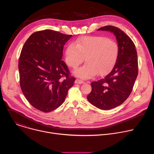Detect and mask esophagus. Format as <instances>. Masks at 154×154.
I'll use <instances>...</instances> for the list:
<instances>
[{"label":"esophagus","instance_id":"obj_1","mask_svg":"<svg viewBox=\"0 0 154 154\" xmlns=\"http://www.w3.org/2000/svg\"><path fill=\"white\" fill-rule=\"evenodd\" d=\"M75 83H77V84H82V83H84V82H83V80H81V79H77L75 80Z\"/></svg>","mask_w":154,"mask_h":154}]
</instances>
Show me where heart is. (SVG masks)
<instances>
[{
    "label": "heart",
    "mask_w": 154,
    "mask_h": 154,
    "mask_svg": "<svg viewBox=\"0 0 154 154\" xmlns=\"http://www.w3.org/2000/svg\"><path fill=\"white\" fill-rule=\"evenodd\" d=\"M119 54V47L113 40L103 36H85L67 46L65 51L66 64L76 69L84 58L86 63L74 71L75 75L88 79L103 75L114 66Z\"/></svg>",
    "instance_id": "1"
}]
</instances>
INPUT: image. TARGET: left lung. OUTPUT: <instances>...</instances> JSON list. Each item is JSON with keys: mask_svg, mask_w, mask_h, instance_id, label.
<instances>
[{"mask_svg": "<svg viewBox=\"0 0 154 154\" xmlns=\"http://www.w3.org/2000/svg\"><path fill=\"white\" fill-rule=\"evenodd\" d=\"M113 32L119 47L118 57L112 71L105 77L91 83L88 101L102 110H109L122 104L130 95L138 74L137 55L132 40L123 31L113 26L97 29Z\"/></svg>", "mask_w": 154, "mask_h": 154, "instance_id": "1", "label": "left lung"}]
</instances>
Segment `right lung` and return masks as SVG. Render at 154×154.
I'll use <instances>...</instances> for the list:
<instances>
[{"mask_svg": "<svg viewBox=\"0 0 154 154\" xmlns=\"http://www.w3.org/2000/svg\"><path fill=\"white\" fill-rule=\"evenodd\" d=\"M72 35L50 29L37 31L24 43L20 56V83L26 100L49 112L64 101L75 78L61 60L64 45Z\"/></svg>", "mask_w": 154, "mask_h": 154, "instance_id": "add662e5", "label": "right lung"}]
</instances>
